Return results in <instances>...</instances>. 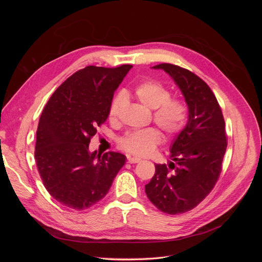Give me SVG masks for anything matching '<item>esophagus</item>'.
<instances>
[{
    "instance_id": "obj_1",
    "label": "esophagus",
    "mask_w": 262,
    "mask_h": 262,
    "mask_svg": "<svg viewBox=\"0 0 262 262\" xmlns=\"http://www.w3.org/2000/svg\"><path fill=\"white\" fill-rule=\"evenodd\" d=\"M142 160L139 157H132V156H128V163L130 164H137L140 163Z\"/></svg>"
}]
</instances>
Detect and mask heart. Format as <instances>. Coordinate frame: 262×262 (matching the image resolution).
Here are the masks:
<instances>
[{"label": "heart", "instance_id": "heart-1", "mask_svg": "<svg viewBox=\"0 0 262 262\" xmlns=\"http://www.w3.org/2000/svg\"><path fill=\"white\" fill-rule=\"evenodd\" d=\"M137 98L149 109H154V121L161 129L175 136L185 128L188 118V107L184 99L170 97V92L164 84L157 81H145L134 90ZM126 102L124 92L115 95L108 109L110 120H116ZM161 133L154 128L134 130L128 132L119 141L120 146L134 155L145 156L153 152L161 143Z\"/></svg>", "mask_w": 262, "mask_h": 262}]
</instances>
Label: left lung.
Listing matches in <instances>:
<instances>
[{
  "label": "left lung",
  "mask_w": 262,
  "mask_h": 262,
  "mask_svg": "<svg viewBox=\"0 0 262 262\" xmlns=\"http://www.w3.org/2000/svg\"><path fill=\"white\" fill-rule=\"evenodd\" d=\"M164 70L179 87L188 105V122L170 146L172 162L156 164L146 195L164 213L192 210L215 186L227 146L225 121L209 85L191 71L170 63Z\"/></svg>",
  "instance_id": "left-lung-1"
}]
</instances>
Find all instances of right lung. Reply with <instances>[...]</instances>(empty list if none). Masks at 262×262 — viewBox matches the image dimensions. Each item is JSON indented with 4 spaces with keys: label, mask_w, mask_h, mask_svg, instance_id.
I'll use <instances>...</instances> for the list:
<instances>
[{
    "label": "right lung",
    "mask_w": 262,
    "mask_h": 262,
    "mask_svg": "<svg viewBox=\"0 0 262 262\" xmlns=\"http://www.w3.org/2000/svg\"><path fill=\"white\" fill-rule=\"evenodd\" d=\"M132 68L90 66L63 82L45 106L37 129L35 158L43 186L55 200L86 210L104 198L125 156L91 153L89 145L108 118L114 93Z\"/></svg>",
    "instance_id": "add662e5"
}]
</instances>
